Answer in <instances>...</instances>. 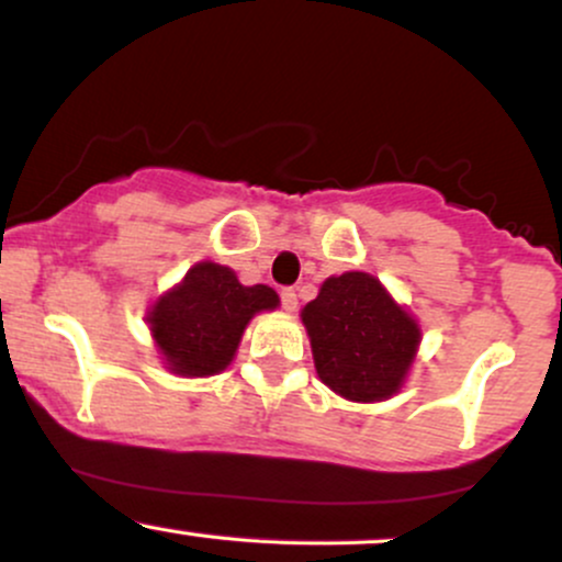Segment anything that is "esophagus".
<instances>
[{"instance_id":"34e87169","label":"esophagus","mask_w":562,"mask_h":562,"mask_svg":"<svg viewBox=\"0 0 562 562\" xmlns=\"http://www.w3.org/2000/svg\"><path fill=\"white\" fill-rule=\"evenodd\" d=\"M280 301H282V308H285V312H295V306H299V293H295L293 288H282Z\"/></svg>"}]
</instances>
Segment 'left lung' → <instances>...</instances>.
I'll use <instances>...</instances> for the list:
<instances>
[{"label": "left lung", "mask_w": 562, "mask_h": 562, "mask_svg": "<svg viewBox=\"0 0 562 562\" xmlns=\"http://www.w3.org/2000/svg\"><path fill=\"white\" fill-rule=\"evenodd\" d=\"M301 319L319 380L351 402L393 396L420 346L417 322L367 272L327 277Z\"/></svg>", "instance_id": "left-lung-1"}]
</instances>
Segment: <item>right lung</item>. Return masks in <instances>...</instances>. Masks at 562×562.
<instances>
[{
	"instance_id": "1",
	"label": "right lung",
	"mask_w": 562,
	"mask_h": 562,
	"mask_svg": "<svg viewBox=\"0 0 562 562\" xmlns=\"http://www.w3.org/2000/svg\"><path fill=\"white\" fill-rule=\"evenodd\" d=\"M277 306L280 299L269 285L248 288L229 267L200 261L153 303L147 325L171 372L205 378L232 362L248 322Z\"/></svg>"
}]
</instances>
